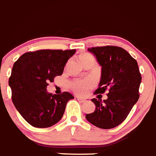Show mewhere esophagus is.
I'll return each instance as SVG.
<instances>
[{
  "mask_svg": "<svg viewBox=\"0 0 156 156\" xmlns=\"http://www.w3.org/2000/svg\"><path fill=\"white\" fill-rule=\"evenodd\" d=\"M77 100L79 101L80 103H85L86 102V100H84V99L81 98V97H77Z\"/></svg>",
  "mask_w": 156,
  "mask_h": 156,
  "instance_id": "obj_1",
  "label": "esophagus"
}]
</instances>
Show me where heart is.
I'll return each instance as SVG.
<instances>
[{
	"mask_svg": "<svg viewBox=\"0 0 156 156\" xmlns=\"http://www.w3.org/2000/svg\"><path fill=\"white\" fill-rule=\"evenodd\" d=\"M90 55L89 54L85 53L82 54L79 56V60L84 59ZM95 82L94 80L92 78H87L84 80H75L74 82H71L70 87L74 90V93H76L78 95H85L89 91V89L94 86Z\"/></svg>",
	"mask_w": 156,
	"mask_h": 156,
	"instance_id": "1",
	"label": "heart"
}]
</instances>
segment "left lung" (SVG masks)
<instances>
[{
	"label": "left lung",
	"instance_id": "left-lung-1",
	"mask_svg": "<svg viewBox=\"0 0 156 156\" xmlns=\"http://www.w3.org/2000/svg\"><path fill=\"white\" fill-rule=\"evenodd\" d=\"M88 51L101 66V81L95 93H108L104 101L92 99L96 110L86 118L99 128H115L126 119L140 97L141 75L137 62L124 48L117 46L93 47Z\"/></svg>",
	"mask_w": 156,
	"mask_h": 156
}]
</instances>
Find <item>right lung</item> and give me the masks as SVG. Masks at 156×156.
<instances>
[{
    "mask_svg": "<svg viewBox=\"0 0 156 156\" xmlns=\"http://www.w3.org/2000/svg\"><path fill=\"white\" fill-rule=\"evenodd\" d=\"M75 49H41L28 52L15 62L9 84L12 100L22 117L32 126L47 128L62 119L67 102L74 99L68 92L52 95L46 91L49 82L61 75Z\"/></svg>",
    "mask_w": 156,
    "mask_h": 156,
    "instance_id": "obj_1",
    "label": "right lung"
}]
</instances>
